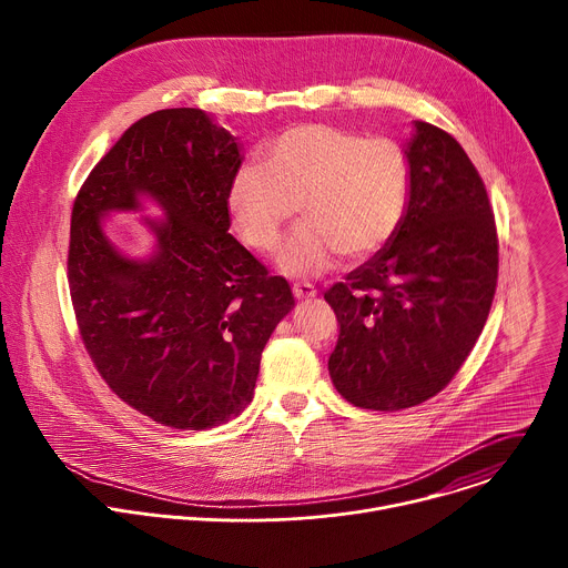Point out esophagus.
Instances as JSON below:
<instances>
[{
	"instance_id": "34e87169",
	"label": "esophagus",
	"mask_w": 568,
	"mask_h": 568,
	"mask_svg": "<svg viewBox=\"0 0 568 568\" xmlns=\"http://www.w3.org/2000/svg\"><path fill=\"white\" fill-rule=\"evenodd\" d=\"M292 294L298 298V301H310L316 296V287L312 283H294L292 285Z\"/></svg>"
}]
</instances>
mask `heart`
<instances>
[{"label": "heart", "mask_w": 568, "mask_h": 568, "mask_svg": "<svg viewBox=\"0 0 568 568\" xmlns=\"http://www.w3.org/2000/svg\"><path fill=\"white\" fill-rule=\"evenodd\" d=\"M412 200L407 150L386 136L305 123L263 148V169H240L229 189L237 233L256 252H274L298 206L305 222L287 237L276 267L316 276L344 254L366 258L399 231Z\"/></svg>", "instance_id": "1"}]
</instances>
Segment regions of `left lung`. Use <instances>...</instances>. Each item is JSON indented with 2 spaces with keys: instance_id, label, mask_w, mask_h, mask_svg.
Listing matches in <instances>:
<instances>
[{
  "instance_id": "left-lung-1",
  "label": "left lung",
  "mask_w": 568,
  "mask_h": 568,
  "mask_svg": "<svg viewBox=\"0 0 568 568\" xmlns=\"http://www.w3.org/2000/svg\"><path fill=\"white\" fill-rule=\"evenodd\" d=\"M412 200L399 231L323 298L339 321L328 359L355 407L399 412L443 390L474 348L497 290L488 193L445 130L414 121Z\"/></svg>"
}]
</instances>
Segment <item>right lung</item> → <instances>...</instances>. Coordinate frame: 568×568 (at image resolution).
Listing matches in <instances>:
<instances>
[{
  "mask_svg": "<svg viewBox=\"0 0 568 568\" xmlns=\"http://www.w3.org/2000/svg\"><path fill=\"white\" fill-rule=\"evenodd\" d=\"M237 139L195 108L130 125L99 161L71 211L69 290L80 337L108 386L139 414L202 432L247 409L261 355L294 307L285 278L229 233ZM154 201L153 252L121 253L110 212Z\"/></svg>",
  "mask_w": 568,
  "mask_h": 568,
  "instance_id": "1",
  "label": "right lung"
}]
</instances>
